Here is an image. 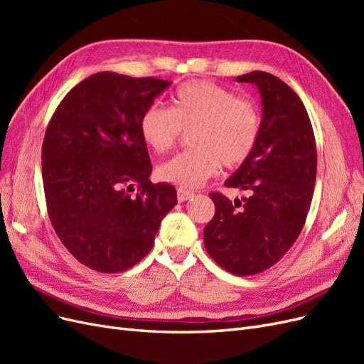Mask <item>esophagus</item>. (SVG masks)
<instances>
[{
	"label": "esophagus",
	"mask_w": 364,
	"mask_h": 364,
	"mask_svg": "<svg viewBox=\"0 0 364 364\" xmlns=\"http://www.w3.org/2000/svg\"><path fill=\"white\" fill-rule=\"evenodd\" d=\"M194 197V193L193 191H186V190H182L179 188L178 190V200L179 202H185V200H190Z\"/></svg>",
	"instance_id": "obj_1"
}]
</instances>
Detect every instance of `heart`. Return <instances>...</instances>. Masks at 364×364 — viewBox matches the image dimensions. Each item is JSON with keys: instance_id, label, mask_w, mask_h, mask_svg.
<instances>
[{"instance_id": "heart-1", "label": "heart", "mask_w": 364, "mask_h": 364, "mask_svg": "<svg viewBox=\"0 0 364 364\" xmlns=\"http://www.w3.org/2000/svg\"><path fill=\"white\" fill-rule=\"evenodd\" d=\"M182 129H193L194 149L161 164L158 174L165 182L194 188L214 176L222 162L238 167L249 159L258 144L261 115L250 100L213 82L196 80L179 86L171 109L151 106L139 121L142 139L156 153L173 149Z\"/></svg>"}]
</instances>
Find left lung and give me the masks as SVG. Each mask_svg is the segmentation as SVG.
<instances>
[{"instance_id": "obj_1", "label": "left lung", "mask_w": 364, "mask_h": 364, "mask_svg": "<svg viewBox=\"0 0 364 364\" xmlns=\"http://www.w3.org/2000/svg\"><path fill=\"white\" fill-rule=\"evenodd\" d=\"M235 80L255 85L262 106L258 144L225 182L249 196L232 202L209 194L215 214L203 241L220 267L247 277L272 267L299 237L313 199L317 151L310 117L289 85L264 71Z\"/></svg>"}]
</instances>
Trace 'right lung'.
<instances>
[{
  "label": "right lung",
  "mask_w": 364,
  "mask_h": 364,
  "mask_svg": "<svg viewBox=\"0 0 364 364\" xmlns=\"http://www.w3.org/2000/svg\"><path fill=\"white\" fill-rule=\"evenodd\" d=\"M168 86L153 77L92 74L67 94L47 127L42 181L51 225L73 257L92 270L135 266L178 205L173 185L151 183L139 132L142 114Z\"/></svg>",
  "instance_id": "add662e5"
}]
</instances>
